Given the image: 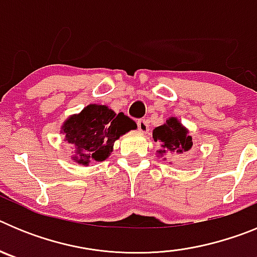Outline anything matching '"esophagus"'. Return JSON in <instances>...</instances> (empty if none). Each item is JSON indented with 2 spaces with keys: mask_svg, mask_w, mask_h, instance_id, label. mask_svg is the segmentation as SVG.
Wrapping results in <instances>:
<instances>
[{
  "mask_svg": "<svg viewBox=\"0 0 257 257\" xmlns=\"http://www.w3.org/2000/svg\"><path fill=\"white\" fill-rule=\"evenodd\" d=\"M149 126H148V122L145 121V119H139L138 121V130L140 131L142 134H145L148 131Z\"/></svg>",
  "mask_w": 257,
  "mask_h": 257,
  "instance_id": "obj_1",
  "label": "esophagus"
}]
</instances>
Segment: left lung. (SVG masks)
Listing matches in <instances>:
<instances>
[{
    "instance_id": "8db88e82",
    "label": "left lung",
    "mask_w": 257,
    "mask_h": 257,
    "mask_svg": "<svg viewBox=\"0 0 257 257\" xmlns=\"http://www.w3.org/2000/svg\"><path fill=\"white\" fill-rule=\"evenodd\" d=\"M153 139L154 142L161 144V149L157 151L158 156L161 157L165 154L187 153L193 147L189 131L180 123L176 117H170L166 123L156 127L153 130Z\"/></svg>"
}]
</instances>
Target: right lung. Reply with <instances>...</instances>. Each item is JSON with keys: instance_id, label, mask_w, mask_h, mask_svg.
Listing matches in <instances>:
<instances>
[{"instance_id": "obj_1", "label": "right lung", "mask_w": 257, "mask_h": 257, "mask_svg": "<svg viewBox=\"0 0 257 257\" xmlns=\"http://www.w3.org/2000/svg\"><path fill=\"white\" fill-rule=\"evenodd\" d=\"M136 127L123 113L115 114L108 106L90 104L81 113L68 118L61 126V134L74 148L72 160L87 166L94 161H105L113 152L115 140Z\"/></svg>"}]
</instances>
